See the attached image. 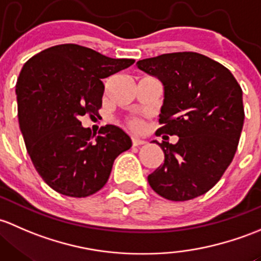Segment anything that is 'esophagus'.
Listing matches in <instances>:
<instances>
[{
    "label": "esophagus",
    "mask_w": 261,
    "mask_h": 261,
    "mask_svg": "<svg viewBox=\"0 0 261 261\" xmlns=\"http://www.w3.org/2000/svg\"><path fill=\"white\" fill-rule=\"evenodd\" d=\"M144 143H146V142L142 141V139H139V138H136V137H133V138H132V144H133V147L142 146V144H144Z\"/></svg>",
    "instance_id": "esophagus-1"
}]
</instances>
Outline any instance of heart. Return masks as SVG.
<instances>
[{
  "label": "heart",
  "mask_w": 261,
  "mask_h": 261,
  "mask_svg": "<svg viewBox=\"0 0 261 261\" xmlns=\"http://www.w3.org/2000/svg\"><path fill=\"white\" fill-rule=\"evenodd\" d=\"M128 124H129V127L133 128V129H138V128H139V122H138V120H136V119L129 120V123H128Z\"/></svg>",
  "instance_id": "1"
}]
</instances>
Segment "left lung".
Wrapping results in <instances>:
<instances>
[{"label":"left lung","instance_id":"1","mask_svg":"<svg viewBox=\"0 0 261 261\" xmlns=\"http://www.w3.org/2000/svg\"><path fill=\"white\" fill-rule=\"evenodd\" d=\"M138 69L165 88L162 127L155 136L165 162L148 176L154 192L187 201L211 190L229 167L244 125L243 90L227 68L198 53L163 54L143 59ZM177 135L176 145L165 134Z\"/></svg>","mask_w":261,"mask_h":261}]
</instances>
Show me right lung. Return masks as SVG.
<instances>
[{
  "label": "right lung",
  "instance_id": "1",
  "mask_svg": "<svg viewBox=\"0 0 261 261\" xmlns=\"http://www.w3.org/2000/svg\"><path fill=\"white\" fill-rule=\"evenodd\" d=\"M133 63L63 44L36 54L23 65L16 84L18 124L35 168L56 192L70 197L98 192L115 158L132 147L120 128L108 124L95 136L79 118L98 114L101 79Z\"/></svg>",
  "mask_w": 261,
  "mask_h": 261
}]
</instances>
